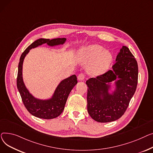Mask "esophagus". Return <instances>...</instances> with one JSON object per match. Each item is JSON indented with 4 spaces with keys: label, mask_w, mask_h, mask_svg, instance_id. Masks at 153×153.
Listing matches in <instances>:
<instances>
[{
    "label": "esophagus",
    "mask_w": 153,
    "mask_h": 153,
    "mask_svg": "<svg viewBox=\"0 0 153 153\" xmlns=\"http://www.w3.org/2000/svg\"><path fill=\"white\" fill-rule=\"evenodd\" d=\"M85 75L83 73L79 74L78 75V79L79 80H80V81L83 80V79H85Z\"/></svg>",
    "instance_id": "esophagus-1"
}]
</instances>
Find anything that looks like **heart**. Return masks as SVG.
Returning <instances> with one entry per match:
<instances>
[{
    "mask_svg": "<svg viewBox=\"0 0 153 153\" xmlns=\"http://www.w3.org/2000/svg\"><path fill=\"white\" fill-rule=\"evenodd\" d=\"M83 56L89 60H94L91 71L95 74H102L107 69L112 60L111 53L103 51L102 47L99 45H92L83 52Z\"/></svg>",
    "mask_w": 153,
    "mask_h": 153,
    "instance_id": "obj_1",
    "label": "heart"
}]
</instances>
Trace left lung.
<instances>
[{"mask_svg": "<svg viewBox=\"0 0 153 153\" xmlns=\"http://www.w3.org/2000/svg\"><path fill=\"white\" fill-rule=\"evenodd\" d=\"M138 76V67L135 58L127 47L123 46L112 70L86 81L87 109L91 118L102 123L120 118L135 93ZM117 77L120 79L116 82V90L110 95L108 93L110 86L106 83Z\"/></svg>", "mask_w": 153, "mask_h": 153, "instance_id": "obj_1", "label": "left lung"}]
</instances>
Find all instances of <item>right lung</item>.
<instances>
[{"instance_id":"obj_1","label":"right lung","mask_w":153,"mask_h":153,"mask_svg":"<svg viewBox=\"0 0 153 153\" xmlns=\"http://www.w3.org/2000/svg\"><path fill=\"white\" fill-rule=\"evenodd\" d=\"M66 41L65 38H57L53 39H39L35 41L27 48L20 59L16 78V86L20 94L22 101L26 109L33 115L44 119H52L57 117L64 109L68 96L71 89L77 83L75 75L64 79L57 86L52 97L49 100H39L34 98L25 86L22 77V67L23 60L30 49L36 48L42 44L47 43L53 46L62 44Z\"/></svg>"}]
</instances>
